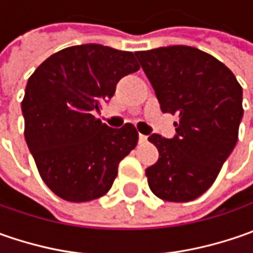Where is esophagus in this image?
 Here are the masks:
<instances>
[{
    "instance_id": "1",
    "label": "esophagus",
    "mask_w": 253,
    "mask_h": 253,
    "mask_svg": "<svg viewBox=\"0 0 253 253\" xmlns=\"http://www.w3.org/2000/svg\"><path fill=\"white\" fill-rule=\"evenodd\" d=\"M145 142H148V136L139 133V143H145Z\"/></svg>"
}]
</instances>
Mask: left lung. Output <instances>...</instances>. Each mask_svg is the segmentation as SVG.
Listing matches in <instances>:
<instances>
[{
	"label": "left lung",
	"instance_id": "8db88e82",
	"mask_svg": "<svg viewBox=\"0 0 253 253\" xmlns=\"http://www.w3.org/2000/svg\"><path fill=\"white\" fill-rule=\"evenodd\" d=\"M163 112L177 114L176 133L148 141L158 162L146 169L148 184L159 199L186 203L200 197L217 179L237 141L242 87L225 64L191 46L135 52Z\"/></svg>",
	"mask_w": 253,
	"mask_h": 253
}]
</instances>
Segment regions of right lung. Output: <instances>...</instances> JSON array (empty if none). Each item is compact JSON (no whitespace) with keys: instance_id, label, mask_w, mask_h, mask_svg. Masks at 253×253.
<instances>
[{"instance_id":"add662e5","label":"right lung","mask_w":253,"mask_h":253,"mask_svg":"<svg viewBox=\"0 0 253 253\" xmlns=\"http://www.w3.org/2000/svg\"><path fill=\"white\" fill-rule=\"evenodd\" d=\"M139 70L132 52L85 43L52 54L29 77L22 101L25 141L46 186L67 201L104 196L136 146L132 124L95 120L122 77Z\"/></svg>"}]
</instances>
